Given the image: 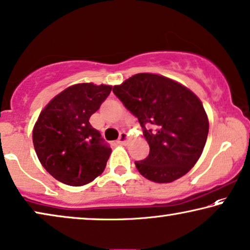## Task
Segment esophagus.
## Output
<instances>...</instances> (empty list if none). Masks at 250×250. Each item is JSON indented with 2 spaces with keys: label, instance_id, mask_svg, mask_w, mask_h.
Returning a JSON list of instances; mask_svg holds the SVG:
<instances>
[{
  "label": "esophagus",
  "instance_id": "obj_1",
  "mask_svg": "<svg viewBox=\"0 0 250 250\" xmlns=\"http://www.w3.org/2000/svg\"><path fill=\"white\" fill-rule=\"evenodd\" d=\"M128 137L129 135L125 131L120 132V136H119V139H118V143L119 144H125L126 140H128Z\"/></svg>",
  "mask_w": 250,
  "mask_h": 250
}]
</instances>
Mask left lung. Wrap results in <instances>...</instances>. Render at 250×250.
<instances>
[{
	"instance_id": "obj_1",
	"label": "left lung",
	"mask_w": 250,
	"mask_h": 250,
	"mask_svg": "<svg viewBox=\"0 0 250 250\" xmlns=\"http://www.w3.org/2000/svg\"><path fill=\"white\" fill-rule=\"evenodd\" d=\"M113 93L138 119L149 145L145 160L136 161L139 173L167 184L185 175L202 155L208 119L191 90L167 77L138 73L113 87Z\"/></svg>"
}]
</instances>
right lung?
I'll list each match as a JSON object with an SVG mask.
<instances>
[{"instance_id":"obj_1","label":"right lung","mask_w":250,"mask_h":250,"mask_svg":"<svg viewBox=\"0 0 250 250\" xmlns=\"http://www.w3.org/2000/svg\"><path fill=\"white\" fill-rule=\"evenodd\" d=\"M112 87L78 83L48 103L33 130L37 157L45 170L62 184H89L106 167L111 147L89 124Z\"/></svg>"}]
</instances>
